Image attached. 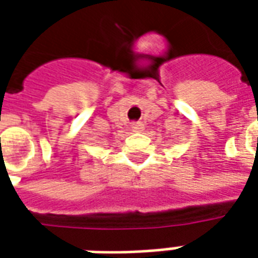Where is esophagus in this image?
I'll return each mask as SVG.
<instances>
[{
	"label": "esophagus",
	"instance_id": "34e87169",
	"mask_svg": "<svg viewBox=\"0 0 258 258\" xmlns=\"http://www.w3.org/2000/svg\"><path fill=\"white\" fill-rule=\"evenodd\" d=\"M131 130H133V133H141V131L144 130V124H142V123L133 124V127H131Z\"/></svg>",
	"mask_w": 258,
	"mask_h": 258
}]
</instances>
